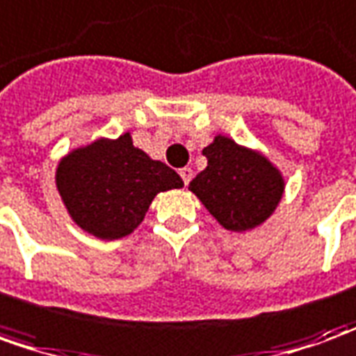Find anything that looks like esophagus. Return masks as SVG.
<instances>
[{
	"label": "esophagus",
	"mask_w": 356,
	"mask_h": 356,
	"mask_svg": "<svg viewBox=\"0 0 356 356\" xmlns=\"http://www.w3.org/2000/svg\"><path fill=\"white\" fill-rule=\"evenodd\" d=\"M179 175H181V179H183V183H185V185H188V183H191V179H193V169L183 168L181 171H179Z\"/></svg>",
	"instance_id": "esophagus-1"
}]
</instances>
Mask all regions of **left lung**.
I'll use <instances>...</instances> for the list:
<instances>
[{
	"instance_id": "obj_1",
	"label": "left lung",
	"mask_w": 356,
	"mask_h": 356,
	"mask_svg": "<svg viewBox=\"0 0 356 356\" xmlns=\"http://www.w3.org/2000/svg\"><path fill=\"white\" fill-rule=\"evenodd\" d=\"M209 165L188 188L222 228L248 232L261 226L279 207L284 179L261 152L218 136L202 149Z\"/></svg>"
}]
</instances>
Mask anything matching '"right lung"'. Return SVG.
I'll return each mask as SVG.
<instances>
[{
	"mask_svg": "<svg viewBox=\"0 0 356 356\" xmlns=\"http://www.w3.org/2000/svg\"><path fill=\"white\" fill-rule=\"evenodd\" d=\"M181 187L183 179L134 146L130 132L76 147L56 168L67 214L83 232L107 241L132 234L158 193Z\"/></svg>",
	"mask_w": 356,
	"mask_h": 356,
	"instance_id": "right-lung-1",
	"label": "right lung"
}]
</instances>
